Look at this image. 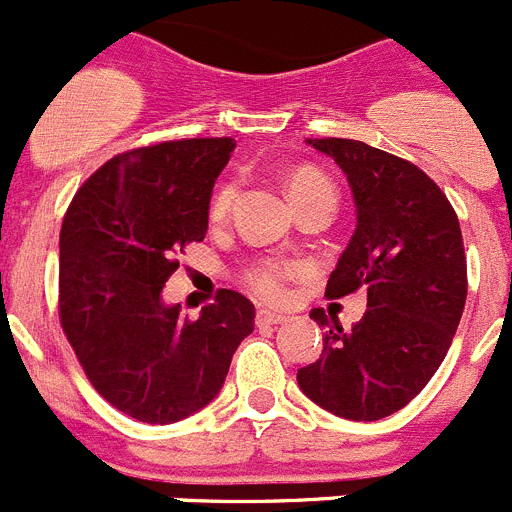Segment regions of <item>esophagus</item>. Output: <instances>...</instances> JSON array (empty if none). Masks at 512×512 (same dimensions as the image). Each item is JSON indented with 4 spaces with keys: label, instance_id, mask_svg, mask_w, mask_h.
Segmentation results:
<instances>
[{
    "label": "esophagus",
    "instance_id": "obj_1",
    "mask_svg": "<svg viewBox=\"0 0 512 512\" xmlns=\"http://www.w3.org/2000/svg\"><path fill=\"white\" fill-rule=\"evenodd\" d=\"M255 321L257 326H273V324H283V321H288V316H285V313H275V311H267V308H260V311L255 313Z\"/></svg>",
    "mask_w": 512,
    "mask_h": 512
}]
</instances>
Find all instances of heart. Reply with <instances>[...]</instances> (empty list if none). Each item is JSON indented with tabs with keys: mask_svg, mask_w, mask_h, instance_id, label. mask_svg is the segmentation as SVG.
<instances>
[{
	"mask_svg": "<svg viewBox=\"0 0 512 512\" xmlns=\"http://www.w3.org/2000/svg\"><path fill=\"white\" fill-rule=\"evenodd\" d=\"M237 181H224L214 188L209 199V222L222 224L229 214H232V206L237 201ZM288 193L290 199L301 204V201L311 199V196H319V193H334L331 183L326 181L321 173L316 170H296L293 176L288 178ZM301 273V265L288 260H278V257H265V260H257L247 267L242 273L247 288L255 293V296L265 298V301H283L288 296V283L296 275Z\"/></svg>",
	"mask_w": 512,
	"mask_h": 512,
	"instance_id": "obj_1",
	"label": "heart"
}]
</instances>
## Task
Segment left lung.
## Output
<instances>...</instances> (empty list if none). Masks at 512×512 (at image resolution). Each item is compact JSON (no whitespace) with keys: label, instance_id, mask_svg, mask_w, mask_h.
Wrapping results in <instances>:
<instances>
[{"label":"left lung","instance_id":"obj_1","mask_svg":"<svg viewBox=\"0 0 512 512\" xmlns=\"http://www.w3.org/2000/svg\"><path fill=\"white\" fill-rule=\"evenodd\" d=\"M347 173L357 229L326 298L367 293L365 316L342 329L324 308V349L298 370L316 405L349 421H380L411 403L451 347L467 301V255L454 206L411 160L342 137L308 140Z\"/></svg>","mask_w":512,"mask_h":512}]
</instances>
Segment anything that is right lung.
I'll return each mask as SVG.
<instances>
[{
	"mask_svg": "<svg viewBox=\"0 0 512 512\" xmlns=\"http://www.w3.org/2000/svg\"><path fill=\"white\" fill-rule=\"evenodd\" d=\"M232 137L135 147L91 173L61 227L58 319L101 398L142 423H173L216 398L255 306L219 288L199 319L160 301L178 255L209 229Z\"/></svg>",
	"mask_w": 512,
	"mask_h": 512,
	"instance_id": "1",
	"label": "right lung"
}]
</instances>
